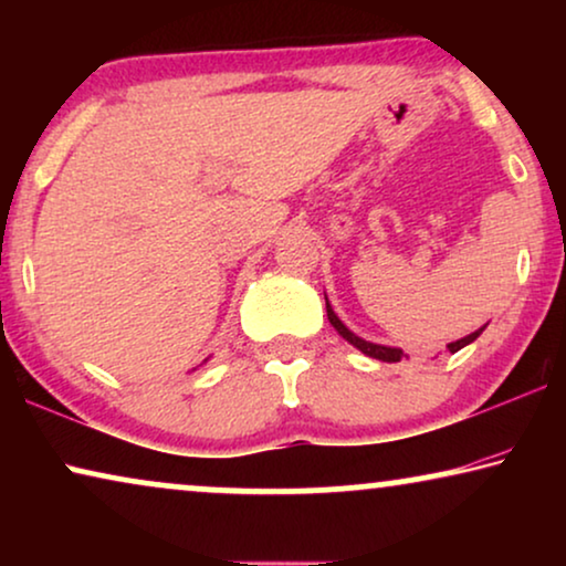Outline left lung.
<instances>
[{
	"instance_id": "left-lung-1",
	"label": "left lung",
	"mask_w": 566,
	"mask_h": 566,
	"mask_svg": "<svg viewBox=\"0 0 566 566\" xmlns=\"http://www.w3.org/2000/svg\"><path fill=\"white\" fill-rule=\"evenodd\" d=\"M324 301H327V293H324ZM327 319H329V324L332 327H335L339 335H343L347 343H350L353 347H358L360 353H366L368 358H376V360H384V363H399L401 358H405V353L399 350V347H386V345H376V343H368V339H363V337H358V335H353L350 329L345 327L343 322H339V316L332 312V306H329V301H327ZM486 327V324H484ZM484 327L482 329H476V332H471V335H467V337H461V339H455V343H451L448 345V350L451 353H459L461 347H467L469 343H474V339L482 335L484 332Z\"/></svg>"
}]
</instances>
